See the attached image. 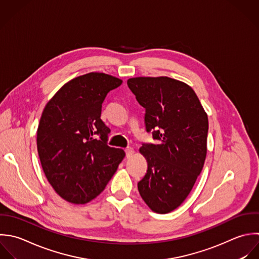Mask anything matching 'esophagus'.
Instances as JSON below:
<instances>
[{
    "label": "esophagus",
    "instance_id": "obj_1",
    "mask_svg": "<svg viewBox=\"0 0 259 259\" xmlns=\"http://www.w3.org/2000/svg\"><path fill=\"white\" fill-rule=\"evenodd\" d=\"M125 152H126V157L129 158V157H131L134 154V149L132 147H127L125 149Z\"/></svg>",
    "mask_w": 259,
    "mask_h": 259
}]
</instances>
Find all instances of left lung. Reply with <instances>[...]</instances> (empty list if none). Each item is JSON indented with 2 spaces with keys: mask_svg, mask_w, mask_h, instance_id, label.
Masks as SVG:
<instances>
[{
  "mask_svg": "<svg viewBox=\"0 0 259 259\" xmlns=\"http://www.w3.org/2000/svg\"><path fill=\"white\" fill-rule=\"evenodd\" d=\"M138 103L145 108L146 130L157 144H143L139 152L147 170L138 191L155 213L166 214L191 193L207 155L209 121L195 91L167 76H137L127 80Z\"/></svg>",
  "mask_w": 259,
  "mask_h": 259,
  "instance_id": "left-lung-1",
  "label": "left lung"
}]
</instances>
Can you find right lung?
Listing matches in <instances>:
<instances>
[{
	"label": "right lung",
	"instance_id": "add662e5",
	"mask_svg": "<svg viewBox=\"0 0 259 259\" xmlns=\"http://www.w3.org/2000/svg\"><path fill=\"white\" fill-rule=\"evenodd\" d=\"M123 82L89 72L64 83L47 102L37 128V150L45 177L68 203L87 204L98 197L125 157L107 145L110 129L101 120L108 93Z\"/></svg>",
	"mask_w": 259,
	"mask_h": 259
}]
</instances>
